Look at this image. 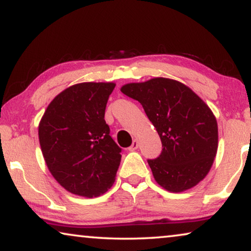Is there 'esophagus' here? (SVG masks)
I'll use <instances>...</instances> for the list:
<instances>
[{
	"instance_id": "esophagus-1",
	"label": "esophagus",
	"mask_w": 251,
	"mask_h": 251,
	"mask_svg": "<svg viewBox=\"0 0 251 251\" xmlns=\"http://www.w3.org/2000/svg\"><path fill=\"white\" fill-rule=\"evenodd\" d=\"M138 146H139V144H138V140H137V139H134V140L132 141L131 146H130V147L128 148V150H129L130 151H136V150H137Z\"/></svg>"
}]
</instances>
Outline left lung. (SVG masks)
Instances as JSON below:
<instances>
[{"instance_id":"left-lung-1","label":"left lung","mask_w":251,"mask_h":251,"mask_svg":"<svg viewBox=\"0 0 251 251\" xmlns=\"http://www.w3.org/2000/svg\"><path fill=\"white\" fill-rule=\"evenodd\" d=\"M121 92L143 105L161 138V155L147 161L156 182L172 192L201 182L212 168L219 141L208 105L186 85L168 78L126 83Z\"/></svg>"}]
</instances>
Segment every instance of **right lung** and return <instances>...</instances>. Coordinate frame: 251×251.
Instances as JSON below:
<instances>
[{"mask_svg":"<svg viewBox=\"0 0 251 251\" xmlns=\"http://www.w3.org/2000/svg\"><path fill=\"white\" fill-rule=\"evenodd\" d=\"M113 82L77 83L50 101L38 126L47 168L65 190L97 197L115 180L121 148L104 120Z\"/></svg>","mask_w":251,"mask_h":251,"instance_id":"obj_1","label":"right lung"}]
</instances>
